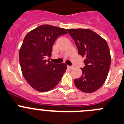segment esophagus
Listing matches in <instances>:
<instances>
[{"instance_id":"obj_1","label":"esophagus","mask_w":124,"mask_h":124,"mask_svg":"<svg viewBox=\"0 0 124 124\" xmlns=\"http://www.w3.org/2000/svg\"><path fill=\"white\" fill-rule=\"evenodd\" d=\"M67 67H68V69H70V70H72V69H73V66H69V65H68Z\"/></svg>"}]
</instances>
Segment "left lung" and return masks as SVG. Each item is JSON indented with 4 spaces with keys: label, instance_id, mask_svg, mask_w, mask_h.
<instances>
[{
    "label": "left lung",
    "instance_id": "8db88e82",
    "mask_svg": "<svg viewBox=\"0 0 124 124\" xmlns=\"http://www.w3.org/2000/svg\"><path fill=\"white\" fill-rule=\"evenodd\" d=\"M77 46L78 54L85 57L82 75L75 79V85L84 93L97 91L105 82L111 65L109 46L104 39L89 29H67Z\"/></svg>",
    "mask_w": 124,
    "mask_h": 124
}]
</instances>
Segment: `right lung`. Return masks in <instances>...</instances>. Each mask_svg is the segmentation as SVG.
I'll list each match as a JSON object with an SVG mask.
<instances>
[{"instance_id": "add662e5", "label": "right lung", "mask_w": 124, "mask_h": 124, "mask_svg": "<svg viewBox=\"0 0 124 124\" xmlns=\"http://www.w3.org/2000/svg\"><path fill=\"white\" fill-rule=\"evenodd\" d=\"M67 33L64 28L43 24L29 32L20 49L19 59L23 77L30 85L39 92L55 88L67 66L54 63L51 56L52 46L59 36Z\"/></svg>"}]
</instances>
